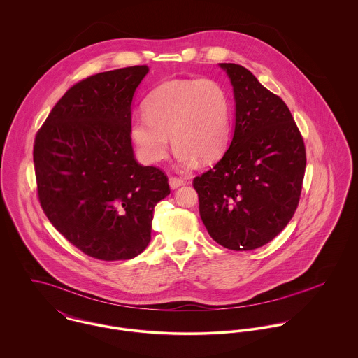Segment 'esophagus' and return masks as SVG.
<instances>
[{"instance_id": "obj_1", "label": "esophagus", "mask_w": 358, "mask_h": 358, "mask_svg": "<svg viewBox=\"0 0 358 358\" xmlns=\"http://www.w3.org/2000/svg\"><path fill=\"white\" fill-rule=\"evenodd\" d=\"M183 185H185V180L182 178H178V176H171L169 178L171 189H178L179 186H183Z\"/></svg>"}]
</instances>
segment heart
<instances>
[{
  "label": "heart",
  "instance_id": "heart-1",
  "mask_svg": "<svg viewBox=\"0 0 358 358\" xmlns=\"http://www.w3.org/2000/svg\"><path fill=\"white\" fill-rule=\"evenodd\" d=\"M231 108L224 88L210 78L171 80L150 92L145 114L129 121V136L149 164L164 159L169 136L180 162H210L227 148Z\"/></svg>",
  "mask_w": 358,
  "mask_h": 358
}]
</instances>
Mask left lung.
I'll return each mask as SVG.
<instances>
[{
	"mask_svg": "<svg viewBox=\"0 0 358 358\" xmlns=\"http://www.w3.org/2000/svg\"><path fill=\"white\" fill-rule=\"evenodd\" d=\"M236 99L227 152L196 176L200 216L209 236L233 251H251L278 236L302 193L306 149L284 101L236 63H220Z\"/></svg>",
	"mask_w": 358,
	"mask_h": 358,
	"instance_id": "obj_1",
	"label": "left lung"
}]
</instances>
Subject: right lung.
I'll use <instances>...</instances> for the list:
<instances>
[{
    "label": "right lung",
    "instance_id": "right-lung-1",
    "mask_svg": "<svg viewBox=\"0 0 358 358\" xmlns=\"http://www.w3.org/2000/svg\"><path fill=\"white\" fill-rule=\"evenodd\" d=\"M149 67L90 76L53 106L34 141L41 208L85 255L125 260L152 238L154 206L171 190L164 171L136 162L131 103Z\"/></svg>",
    "mask_w": 358,
    "mask_h": 358
}]
</instances>
